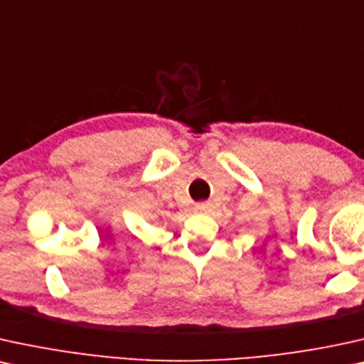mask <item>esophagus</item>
Segmentation results:
<instances>
[{
    "instance_id": "34e87169",
    "label": "esophagus",
    "mask_w": 364,
    "mask_h": 364,
    "mask_svg": "<svg viewBox=\"0 0 364 364\" xmlns=\"http://www.w3.org/2000/svg\"><path fill=\"white\" fill-rule=\"evenodd\" d=\"M210 210H211V205L206 203V201H201V203H196V206H195V211H198V213H208Z\"/></svg>"
}]
</instances>
